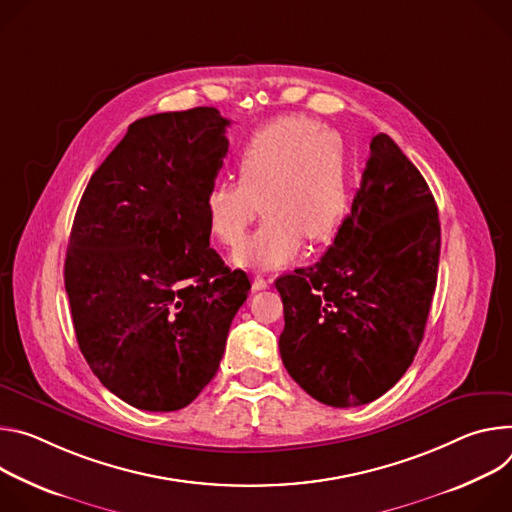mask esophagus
<instances>
[{"label":"esophagus","instance_id":"1","mask_svg":"<svg viewBox=\"0 0 512 512\" xmlns=\"http://www.w3.org/2000/svg\"><path fill=\"white\" fill-rule=\"evenodd\" d=\"M270 282H272V278H266L262 272H256V276H254V291L268 289Z\"/></svg>","mask_w":512,"mask_h":512}]
</instances>
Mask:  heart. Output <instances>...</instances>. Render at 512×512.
I'll return each instance as SVG.
<instances>
[{"label": "heart", "instance_id": "obj_1", "mask_svg": "<svg viewBox=\"0 0 512 512\" xmlns=\"http://www.w3.org/2000/svg\"><path fill=\"white\" fill-rule=\"evenodd\" d=\"M238 181H217L205 195L211 234L225 246L244 242L266 211L258 232L234 254L252 270L291 262L305 238L327 242L348 211L344 144L323 124L293 116L258 130L236 158ZM261 203L258 204L257 201Z\"/></svg>", "mask_w": 512, "mask_h": 512}]
</instances>
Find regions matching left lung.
I'll use <instances>...</instances> for the list:
<instances>
[{
  "label": "left lung",
  "instance_id": "1",
  "mask_svg": "<svg viewBox=\"0 0 512 512\" xmlns=\"http://www.w3.org/2000/svg\"><path fill=\"white\" fill-rule=\"evenodd\" d=\"M441 248L435 199L386 134L370 142L352 213L309 268L276 278L285 305L280 358L323 405L376 401L419 350Z\"/></svg>",
  "mask_w": 512,
  "mask_h": 512
}]
</instances>
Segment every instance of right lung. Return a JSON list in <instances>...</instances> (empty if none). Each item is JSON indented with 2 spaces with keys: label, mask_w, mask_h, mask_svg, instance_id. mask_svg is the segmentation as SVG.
<instances>
[{
  "label": "right lung",
  "mask_w": 512,
  "mask_h": 512,
  "mask_svg": "<svg viewBox=\"0 0 512 512\" xmlns=\"http://www.w3.org/2000/svg\"><path fill=\"white\" fill-rule=\"evenodd\" d=\"M215 107L136 120L75 213L65 289L79 350L142 411H179L215 376L248 299L244 270L209 248L205 195L227 154Z\"/></svg>",
  "instance_id": "add662e5"
}]
</instances>
